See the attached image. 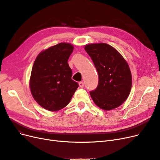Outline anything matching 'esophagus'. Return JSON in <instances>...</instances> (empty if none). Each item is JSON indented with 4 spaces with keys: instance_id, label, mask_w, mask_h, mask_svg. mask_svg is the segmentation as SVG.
Masks as SVG:
<instances>
[{
    "instance_id": "34e87169",
    "label": "esophagus",
    "mask_w": 160,
    "mask_h": 160,
    "mask_svg": "<svg viewBox=\"0 0 160 160\" xmlns=\"http://www.w3.org/2000/svg\"><path fill=\"white\" fill-rule=\"evenodd\" d=\"M84 82H79V86L80 88H84Z\"/></svg>"
}]
</instances>
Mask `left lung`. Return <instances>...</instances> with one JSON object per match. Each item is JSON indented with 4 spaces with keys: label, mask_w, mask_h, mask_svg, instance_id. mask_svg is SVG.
Wrapping results in <instances>:
<instances>
[{
    "label": "left lung",
    "mask_w": 160,
    "mask_h": 160,
    "mask_svg": "<svg viewBox=\"0 0 160 160\" xmlns=\"http://www.w3.org/2000/svg\"><path fill=\"white\" fill-rule=\"evenodd\" d=\"M99 76L97 88L90 92L95 104L104 110L121 106L130 93L132 74L127 61L118 51L106 43L84 46Z\"/></svg>",
    "instance_id": "obj_1"
}]
</instances>
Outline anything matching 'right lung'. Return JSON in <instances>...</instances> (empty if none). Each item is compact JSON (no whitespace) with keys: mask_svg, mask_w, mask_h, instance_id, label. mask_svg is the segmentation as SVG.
Wrapping results in <instances>:
<instances>
[{"mask_svg":"<svg viewBox=\"0 0 160 160\" xmlns=\"http://www.w3.org/2000/svg\"><path fill=\"white\" fill-rule=\"evenodd\" d=\"M72 44L61 42L42 50L36 58L30 78L32 97L44 109L56 112L69 104L78 84L72 80L68 60Z\"/></svg>","mask_w":160,"mask_h":160,"instance_id":"1","label":"right lung"}]
</instances>
